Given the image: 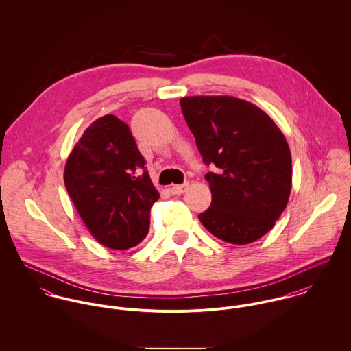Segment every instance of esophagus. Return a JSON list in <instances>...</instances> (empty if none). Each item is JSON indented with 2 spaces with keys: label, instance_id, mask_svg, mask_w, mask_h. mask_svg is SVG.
I'll return each mask as SVG.
<instances>
[{
  "label": "esophagus",
  "instance_id": "obj_1",
  "mask_svg": "<svg viewBox=\"0 0 351 351\" xmlns=\"http://www.w3.org/2000/svg\"><path fill=\"white\" fill-rule=\"evenodd\" d=\"M188 186H189V184L188 182H185V184H181V185H173L171 188H170V192H171V195H182V193H185L186 192V189H188Z\"/></svg>",
  "mask_w": 351,
  "mask_h": 351
}]
</instances>
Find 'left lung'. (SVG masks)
Instances as JSON below:
<instances>
[{
	"instance_id": "obj_1",
	"label": "left lung",
	"mask_w": 351,
	"mask_h": 351,
	"mask_svg": "<svg viewBox=\"0 0 351 351\" xmlns=\"http://www.w3.org/2000/svg\"><path fill=\"white\" fill-rule=\"evenodd\" d=\"M206 166L210 206L199 215L216 238L247 245L269 232L292 189V156L285 136L256 105L231 96L180 100Z\"/></svg>"
}]
</instances>
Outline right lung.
<instances>
[{
    "label": "right lung",
    "mask_w": 351,
    "mask_h": 351,
    "mask_svg": "<svg viewBox=\"0 0 351 351\" xmlns=\"http://www.w3.org/2000/svg\"><path fill=\"white\" fill-rule=\"evenodd\" d=\"M145 165L130 127L113 114L93 121L66 160L67 193L105 247L127 250L149 234L159 193Z\"/></svg>",
    "instance_id": "right-lung-1"
}]
</instances>
